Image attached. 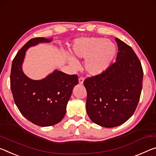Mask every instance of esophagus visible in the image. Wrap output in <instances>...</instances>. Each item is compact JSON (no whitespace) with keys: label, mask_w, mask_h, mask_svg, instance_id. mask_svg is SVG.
Here are the masks:
<instances>
[{"label":"esophagus","mask_w":156,"mask_h":156,"mask_svg":"<svg viewBox=\"0 0 156 156\" xmlns=\"http://www.w3.org/2000/svg\"><path fill=\"white\" fill-rule=\"evenodd\" d=\"M84 81V78L83 77H80V79H79V83H80V84H83Z\"/></svg>","instance_id":"esophagus-1"}]
</instances>
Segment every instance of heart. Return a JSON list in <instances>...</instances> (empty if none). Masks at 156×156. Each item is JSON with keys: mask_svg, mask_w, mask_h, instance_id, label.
Listing matches in <instances>:
<instances>
[{"mask_svg": "<svg viewBox=\"0 0 156 156\" xmlns=\"http://www.w3.org/2000/svg\"><path fill=\"white\" fill-rule=\"evenodd\" d=\"M71 52L75 57L86 58L84 67L91 75L103 73L113 63L117 55V45L104 38L87 37L76 39L73 43ZM66 60L73 68L78 63L72 56L66 55Z\"/></svg>", "mask_w": 156, "mask_h": 156, "instance_id": "1", "label": "heart"}]
</instances>
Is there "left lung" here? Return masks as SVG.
Listing matches in <instances>:
<instances>
[{
    "mask_svg": "<svg viewBox=\"0 0 156 156\" xmlns=\"http://www.w3.org/2000/svg\"><path fill=\"white\" fill-rule=\"evenodd\" d=\"M116 61L100 75L83 81L87 91L86 111L92 122L113 128L124 124L137 108L142 88L143 70L136 53L115 38Z\"/></svg>",
    "mask_w": 156,
    "mask_h": 156,
    "instance_id": "8db88e82",
    "label": "left lung"
}]
</instances>
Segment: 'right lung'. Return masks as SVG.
<instances>
[{
	"mask_svg": "<svg viewBox=\"0 0 156 156\" xmlns=\"http://www.w3.org/2000/svg\"><path fill=\"white\" fill-rule=\"evenodd\" d=\"M52 39L38 37L25 43L12 61L10 75V87L17 108L25 118L40 126H52L62 120L73 89L78 83L76 75L57 70L41 80H31L23 72L28 48Z\"/></svg>",
	"mask_w": 156,
	"mask_h": 156,
	"instance_id": "right-lung-1",
	"label": "right lung"
}]
</instances>
